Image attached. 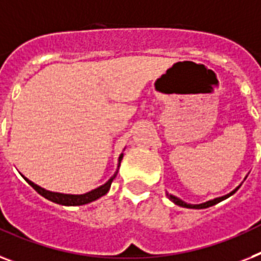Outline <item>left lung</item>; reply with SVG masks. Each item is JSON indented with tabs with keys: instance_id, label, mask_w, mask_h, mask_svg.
I'll return each instance as SVG.
<instances>
[{
	"instance_id": "8db88e82",
	"label": "left lung",
	"mask_w": 261,
	"mask_h": 261,
	"mask_svg": "<svg viewBox=\"0 0 261 261\" xmlns=\"http://www.w3.org/2000/svg\"><path fill=\"white\" fill-rule=\"evenodd\" d=\"M245 178H247V176H245ZM245 178H244V180H245ZM244 180H243V182H244ZM243 182H242V184H243ZM242 184L238 185V187H236V188H234L233 191H231V192L227 193V195L220 196V197H216V199L208 200V201H205V203H201V204H189V203H185L184 200L178 199V197H176V196L171 195V193H168V192H167V196H168V199L171 200L172 203H174V204H176V205H178V206H182V208H191V210H204V208H210V206L215 205V204L220 203V201H223V200L228 199L229 196L233 195V193L236 192V191H238V189L240 188V187H242Z\"/></svg>"
}]
</instances>
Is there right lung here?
Returning a JSON list of instances; mask_svg holds the SVG:
<instances>
[{
	"instance_id": "1",
	"label": "right lung",
	"mask_w": 261,
	"mask_h": 261,
	"mask_svg": "<svg viewBox=\"0 0 261 261\" xmlns=\"http://www.w3.org/2000/svg\"><path fill=\"white\" fill-rule=\"evenodd\" d=\"M124 150H125V148H124ZM122 156H124V153H121L120 156H118L117 169H116V172L113 173V176H112V177L109 178V180H108L105 184L100 185V187L96 189H92V191H89V192L83 193V195H69V193L51 192V191H48V189H45V188H42V187H40V185L34 184L33 181H30L29 178H27L25 176H22V177L27 180L28 184H29L30 187L34 189V191H37V192L40 193L42 197L48 199L49 201H53V203H56V204H60V205H66V206L85 205V204H89V203H92V201H94V200L100 199V197H102V196L107 195V193L109 192L112 181L115 180V177L117 176V173H118V168H120V164H121Z\"/></svg>"
}]
</instances>
